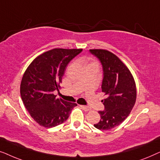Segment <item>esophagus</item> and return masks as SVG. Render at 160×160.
Returning <instances> with one entry per match:
<instances>
[{
  "instance_id": "34e87169",
  "label": "esophagus",
  "mask_w": 160,
  "mask_h": 160,
  "mask_svg": "<svg viewBox=\"0 0 160 160\" xmlns=\"http://www.w3.org/2000/svg\"><path fill=\"white\" fill-rule=\"evenodd\" d=\"M81 107H82V108L84 109V111H91L92 110V108H90V107H89V106H81Z\"/></svg>"
}]
</instances>
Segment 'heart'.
<instances>
[{
	"mask_svg": "<svg viewBox=\"0 0 160 160\" xmlns=\"http://www.w3.org/2000/svg\"><path fill=\"white\" fill-rule=\"evenodd\" d=\"M82 62H83V63H85V60H83ZM90 65H94V66H96V67H98V68L99 67V65H98V63L97 62H95V61H92V62H89L88 64L87 65V66H90Z\"/></svg>",
	"mask_w": 160,
	"mask_h": 160,
	"instance_id": "b5f03b06",
	"label": "heart"
}]
</instances>
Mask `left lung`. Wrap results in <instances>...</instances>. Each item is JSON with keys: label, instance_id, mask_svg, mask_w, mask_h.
Masks as SVG:
<instances>
[{"label": "left lung", "instance_id": "1", "mask_svg": "<svg viewBox=\"0 0 160 160\" xmlns=\"http://www.w3.org/2000/svg\"><path fill=\"white\" fill-rule=\"evenodd\" d=\"M99 59L103 70L102 92L106 96L105 110L99 111L100 122L94 124L101 130L119 125L130 114L136 101V85L125 64L112 52L106 49H89Z\"/></svg>", "mask_w": 160, "mask_h": 160}]
</instances>
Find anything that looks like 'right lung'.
I'll use <instances>...</instances> for the list:
<instances>
[{"instance_id": "add662e5", "label": "right lung", "mask_w": 160, "mask_h": 160, "mask_svg": "<svg viewBox=\"0 0 160 160\" xmlns=\"http://www.w3.org/2000/svg\"><path fill=\"white\" fill-rule=\"evenodd\" d=\"M82 49L56 48L43 52L32 60L22 78L20 95L31 117L41 126L51 128L66 121L75 102L57 98L54 90L60 84L68 64Z\"/></svg>"}]
</instances>
